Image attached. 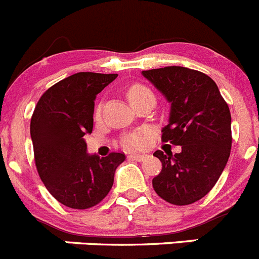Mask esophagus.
<instances>
[{"mask_svg":"<svg viewBox=\"0 0 259 259\" xmlns=\"http://www.w3.org/2000/svg\"><path fill=\"white\" fill-rule=\"evenodd\" d=\"M130 158L135 160V161H144L147 158L146 155H130Z\"/></svg>","mask_w":259,"mask_h":259,"instance_id":"obj_1","label":"esophagus"}]
</instances>
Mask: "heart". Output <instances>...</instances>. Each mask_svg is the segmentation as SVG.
<instances>
[{
  "label": "heart",
  "instance_id": "1",
  "mask_svg": "<svg viewBox=\"0 0 259 259\" xmlns=\"http://www.w3.org/2000/svg\"><path fill=\"white\" fill-rule=\"evenodd\" d=\"M127 99L130 101V103L134 106L135 103H138L139 101H142L143 98L150 97V95H153V93L151 92L147 86L142 85V83H134L127 89L126 92ZM102 113V104L99 103L95 108V116L99 117ZM148 142V134L146 132H137L133 133V134L126 135L122 138L121 143L125 148H130V150H137V148H142L144 147Z\"/></svg>",
  "mask_w": 259,
  "mask_h": 259
}]
</instances>
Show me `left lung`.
<instances>
[{
	"mask_svg": "<svg viewBox=\"0 0 259 259\" xmlns=\"http://www.w3.org/2000/svg\"><path fill=\"white\" fill-rule=\"evenodd\" d=\"M171 103L161 141L182 146L173 155L156 151L162 169L153 190L169 204L190 205L214 187L230 157L231 113L217 83L208 74L186 67L143 71Z\"/></svg>",
	"mask_w": 259,
	"mask_h": 259,
	"instance_id": "obj_1",
	"label": "left lung"
}]
</instances>
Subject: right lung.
Returning a JSON list of instances; mask_svg holds the SVG:
<instances>
[{
    "mask_svg": "<svg viewBox=\"0 0 259 259\" xmlns=\"http://www.w3.org/2000/svg\"><path fill=\"white\" fill-rule=\"evenodd\" d=\"M116 73L78 72L49 88L31 118L37 171L49 192L72 209H89L108 195L122 152L107 157L86 153L85 137L93 132L97 94Z\"/></svg>",
    "mask_w": 259,
    "mask_h": 259,
    "instance_id": "obj_1",
    "label": "right lung"
}]
</instances>
